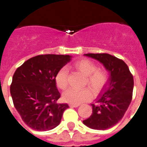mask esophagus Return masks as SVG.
I'll list each match as a JSON object with an SVG mask.
<instances>
[{
	"label": "esophagus",
	"instance_id": "obj_1",
	"mask_svg": "<svg viewBox=\"0 0 147 147\" xmlns=\"http://www.w3.org/2000/svg\"><path fill=\"white\" fill-rule=\"evenodd\" d=\"M69 105L70 107H79V105H76V104H69Z\"/></svg>",
	"mask_w": 147,
	"mask_h": 147
}]
</instances>
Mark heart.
<instances>
[{"label": "heart", "instance_id": "1", "mask_svg": "<svg viewBox=\"0 0 147 147\" xmlns=\"http://www.w3.org/2000/svg\"><path fill=\"white\" fill-rule=\"evenodd\" d=\"M74 67L86 76V83L92 88L95 91L101 90L107 81V74L105 71L96 69L95 64L90 60L80 59L74 63ZM56 83L61 89H65L68 86V70L65 67L58 71L56 78ZM93 94L88 88L78 89L71 88L63 94V99L66 102L79 105L91 99Z\"/></svg>", "mask_w": 147, "mask_h": 147}]
</instances>
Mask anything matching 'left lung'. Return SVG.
Masks as SVG:
<instances>
[{
	"label": "left lung",
	"instance_id": "1",
	"mask_svg": "<svg viewBox=\"0 0 147 147\" xmlns=\"http://www.w3.org/2000/svg\"><path fill=\"white\" fill-rule=\"evenodd\" d=\"M96 59L109 72V77L100 95L92 104V115L83 123L94 130L113 127L124 116L132 100L134 78L127 64L108 53H86Z\"/></svg>",
	"mask_w": 147,
	"mask_h": 147
}]
</instances>
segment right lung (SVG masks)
Listing matches in <instances>:
<instances>
[{"instance_id": "add662e5", "label": "right lung", "mask_w": 147, "mask_h": 147, "mask_svg": "<svg viewBox=\"0 0 147 147\" xmlns=\"http://www.w3.org/2000/svg\"><path fill=\"white\" fill-rule=\"evenodd\" d=\"M69 55H38L18 67L10 92L13 105L23 121L32 129L46 131L61 122L67 104H57L60 93L55 78L71 60Z\"/></svg>"}]
</instances>
